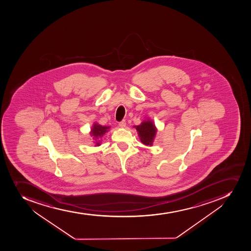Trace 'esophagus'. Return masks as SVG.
<instances>
[{
  "label": "esophagus",
  "mask_w": 251,
  "mask_h": 251,
  "mask_svg": "<svg viewBox=\"0 0 251 251\" xmlns=\"http://www.w3.org/2000/svg\"><path fill=\"white\" fill-rule=\"evenodd\" d=\"M120 127H125L126 126V121L125 120H122L121 122L119 123Z\"/></svg>",
  "instance_id": "obj_1"
}]
</instances>
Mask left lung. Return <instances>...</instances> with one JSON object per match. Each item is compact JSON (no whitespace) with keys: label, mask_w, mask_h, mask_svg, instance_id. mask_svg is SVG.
<instances>
[{"label":"left lung","mask_w":251,"mask_h":251,"mask_svg":"<svg viewBox=\"0 0 251 251\" xmlns=\"http://www.w3.org/2000/svg\"><path fill=\"white\" fill-rule=\"evenodd\" d=\"M138 131L140 141L145 145L152 146L156 133V128L154 124L151 120L143 121L138 126H134Z\"/></svg>","instance_id":"1"}]
</instances>
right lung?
<instances>
[{
	"mask_svg": "<svg viewBox=\"0 0 251 251\" xmlns=\"http://www.w3.org/2000/svg\"><path fill=\"white\" fill-rule=\"evenodd\" d=\"M109 129H110V126H101V125L97 124V123L93 125L90 135L93 136V138L95 139V144H96L95 146L100 145V144H101L100 140L103 136L104 134L109 131Z\"/></svg>",
	"mask_w": 251,
	"mask_h": 251,
	"instance_id": "right-lung-1",
	"label": "right lung"
}]
</instances>
